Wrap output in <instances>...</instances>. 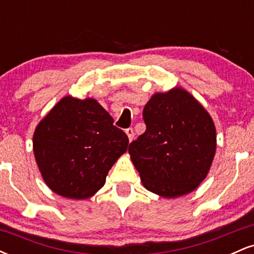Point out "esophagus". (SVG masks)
<instances>
[{
  "mask_svg": "<svg viewBox=\"0 0 254 254\" xmlns=\"http://www.w3.org/2000/svg\"><path fill=\"white\" fill-rule=\"evenodd\" d=\"M125 132H127V137H129V141L131 142L133 139V136H135V133H133V129L132 127H129V129L125 130Z\"/></svg>",
  "mask_w": 254,
  "mask_h": 254,
  "instance_id": "obj_1",
  "label": "esophagus"
}]
</instances>
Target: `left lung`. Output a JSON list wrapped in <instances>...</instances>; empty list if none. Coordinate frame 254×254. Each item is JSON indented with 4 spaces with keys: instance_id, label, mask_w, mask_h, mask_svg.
<instances>
[{
    "instance_id": "obj_1",
    "label": "left lung",
    "mask_w": 254,
    "mask_h": 254,
    "mask_svg": "<svg viewBox=\"0 0 254 254\" xmlns=\"http://www.w3.org/2000/svg\"><path fill=\"white\" fill-rule=\"evenodd\" d=\"M144 133L129 145L131 161L148 191L165 198L190 193L208 176L216 129L188 90L156 93L143 109Z\"/></svg>"
}]
</instances>
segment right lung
<instances>
[{
	"instance_id": "add662e5",
	"label": "right lung",
	"mask_w": 254,
	"mask_h": 254,
	"mask_svg": "<svg viewBox=\"0 0 254 254\" xmlns=\"http://www.w3.org/2000/svg\"><path fill=\"white\" fill-rule=\"evenodd\" d=\"M129 138L95 99H61L37 125L33 153L55 193L86 199L100 190Z\"/></svg>"
}]
</instances>
